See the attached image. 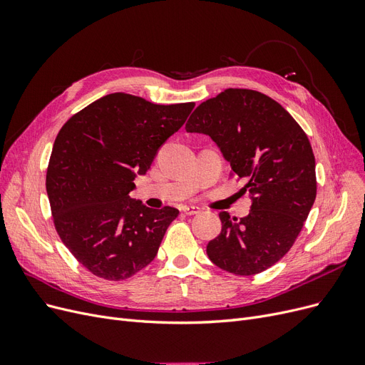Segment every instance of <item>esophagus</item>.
Returning <instances> with one entry per match:
<instances>
[{"mask_svg":"<svg viewBox=\"0 0 365 365\" xmlns=\"http://www.w3.org/2000/svg\"><path fill=\"white\" fill-rule=\"evenodd\" d=\"M182 213L187 215V216H193V215L200 213V208H197V207H190V205H184L182 207Z\"/></svg>","mask_w":365,"mask_h":365,"instance_id":"esophagus-1","label":"esophagus"}]
</instances>
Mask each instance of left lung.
I'll return each instance as SVG.
<instances>
[{
    "mask_svg": "<svg viewBox=\"0 0 365 365\" xmlns=\"http://www.w3.org/2000/svg\"><path fill=\"white\" fill-rule=\"evenodd\" d=\"M187 132L207 134L244 180L251 195L247 217L220 212L222 230L208 242L207 256L236 275L259 274L288 252L317 196L315 157L307 135L271 97L228 88L197 106Z\"/></svg>",
    "mask_w": 365,
    "mask_h": 365,
    "instance_id": "obj_1",
    "label": "left lung"
}]
</instances>
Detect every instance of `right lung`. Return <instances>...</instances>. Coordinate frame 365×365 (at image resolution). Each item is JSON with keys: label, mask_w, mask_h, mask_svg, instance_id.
Masks as SVG:
<instances>
[{"label": "right lung", "mask_w": 365, "mask_h": 365, "mask_svg": "<svg viewBox=\"0 0 365 365\" xmlns=\"http://www.w3.org/2000/svg\"><path fill=\"white\" fill-rule=\"evenodd\" d=\"M193 106L114 93L61 128L46 178L53 224L77 262L97 277L126 280L155 259L180 212L145 207L129 192Z\"/></svg>", "instance_id": "1"}]
</instances>
